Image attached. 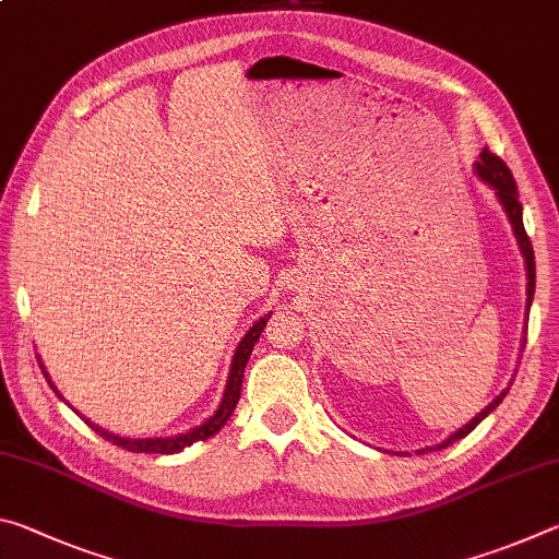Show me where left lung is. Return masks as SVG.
I'll use <instances>...</instances> for the list:
<instances>
[{"instance_id":"8db88e82","label":"left lung","mask_w":559,"mask_h":559,"mask_svg":"<svg viewBox=\"0 0 559 559\" xmlns=\"http://www.w3.org/2000/svg\"><path fill=\"white\" fill-rule=\"evenodd\" d=\"M476 169H478L480 179H484V182H488L490 187L496 189L498 200H500V204H503V210L508 212L510 224H513V231L518 236L520 249H523L525 266H527V308H530V302H533V293H535V253H533V243H530V236H527L525 226H523V206H520V200H518V185H515V179H513V173H510L503 159H500L493 153H488V150H484V153H480V163L476 165ZM503 396H506V392H500L496 400L486 406L484 412L473 416V419L466 424V427L459 429L456 433H451L447 441L439 443V449H447L449 443L459 441L463 437H468V433L476 429L478 424L484 421L486 416L493 412L500 402H503Z\"/></svg>"}]
</instances>
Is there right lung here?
I'll use <instances>...</instances> for the list:
<instances>
[{
	"label": "right lung",
	"mask_w": 559,
	"mask_h": 559,
	"mask_svg": "<svg viewBox=\"0 0 559 559\" xmlns=\"http://www.w3.org/2000/svg\"><path fill=\"white\" fill-rule=\"evenodd\" d=\"M269 318L271 316H263L259 323L253 325L249 333L243 335L239 347H236L231 374H229V382H226V392H224L222 406H219V409H216L214 416H210V419H206L204 424H200V427H194L192 431H187V433H179V437H173V439H120V437H112V433H108V431L98 429L96 424H91L88 419H86V424H88L91 429H96L106 441L116 443V447L126 449V451H132V453H177V451H182L185 447H192V443H197V441H204V439L214 437V433L219 431L224 424L229 421V416L234 414V406H236V402H239V396H241L243 367H246V362H249L253 343H257L259 335L263 333V328H266ZM46 377H49V374H46ZM49 384H51V380H49Z\"/></svg>",
	"instance_id": "1"
}]
</instances>
